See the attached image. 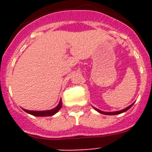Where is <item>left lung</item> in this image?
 Wrapping results in <instances>:
<instances>
[{"mask_svg":"<svg viewBox=\"0 0 152 152\" xmlns=\"http://www.w3.org/2000/svg\"><path fill=\"white\" fill-rule=\"evenodd\" d=\"M133 104H134V103H132V104H131V105L129 106L128 107H126V108L123 109V110H122L116 111V112H103V111L100 110H98V109L95 108V107H94V108L95 110H96V111H97V112L100 113L104 114V115H117V114L123 113H124V112H126V111H127L129 110V109H130L132 107V105H133Z\"/></svg>","mask_w":152,"mask_h":152,"instance_id":"obj_1","label":"left lung"}]
</instances>
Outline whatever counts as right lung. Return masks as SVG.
Segmentation results:
<instances>
[{
  "mask_svg": "<svg viewBox=\"0 0 152 152\" xmlns=\"http://www.w3.org/2000/svg\"><path fill=\"white\" fill-rule=\"evenodd\" d=\"M61 105H62V102L61 100H60L59 103L58 104V106L56 107H55L54 109H52L50 110H45V111H33V110H25V109H23L25 112L28 113L33 115V116H53L54 114H56L58 111L61 108Z\"/></svg>",
  "mask_w": 152,
  "mask_h": 152,
  "instance_id": "1",
  "label": "right lung"
}]
</instances>
